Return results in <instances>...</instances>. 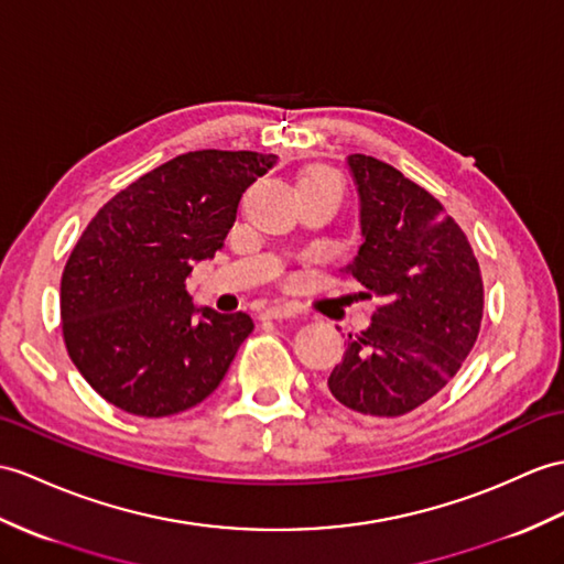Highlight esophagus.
<instances>
[{
	"mask_svg": "<svg viewBox=\"0 0 564 564\" xmlns=\"http://www.w3.org/2000/svg\"><path fill=\"white\" fill-rule=\"evenodd\" d=\"M297 317V312L293 307H285V305H276V307H267L261 312V319H293Z\"/></svg>",
	"mask_w": 564,
	"mask_h": 564,
	"instance_id": "esophagus-1",
	"label": "esophagus"
}]
</instances>
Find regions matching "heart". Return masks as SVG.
Returning <instances> with one entry per match:
<instances>
[{"label":"heart","mask_w":564,"mask_h":564,"mask_svg":"<svg viewBox=\"0 0 564 564\" xmlns=\"http://www.w3.org/2000/svg\"><path fill=\"white\" fill-rule=\"evenodd\" d=\"M324 177H329V180H338L334 173H329V170H317V173L307 175L305 180H324ZM305 180H303V182H305Z\"/></svg>","instance_id":"b5f03b06"}]
</instances>
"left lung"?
Here are the masks:
<instances>
[{
    "label": "left lung",
    "instance_id": "left-lung-1",
    "mask_svg": "<svg viewBox=\"0 0 564 564\" xmlns=\"http://www.w3.org/2000/svg\"><path fill=\"white\" fill-rule=\"evenodd\" d=\"M362 245L344 273L377 300L372 324L348 334L329 391L346 409L397 417L452 382L482 319V276L464 230L394 165L352 153Z\"/></svg>",
    "mask_w": 564,
    "mask_h": 564
}]
</instances>
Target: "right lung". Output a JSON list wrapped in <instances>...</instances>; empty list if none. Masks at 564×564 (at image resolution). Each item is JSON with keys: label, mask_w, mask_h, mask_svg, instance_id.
I'll use <instances>...</instances> for the list:
<instances>
[{"label": "right lung", "mask_w": 564, "mask_h": 564, "mask_svg": "<svg viewBox=\"0 0 564 564\" xmlns=\"http://www.w3.org/2000/svg\"><path fill=\"white\" fill-rule=\"evenodd\" d=\"M276 161L257 151L182 153L88 223L62 271L59 314L72 362L105 401L165 417L220 384L254 322L194 310L185 281L220 250L245 189Z\"/></svg>", "instance_id": "right-lung-1"}]
</instances>
